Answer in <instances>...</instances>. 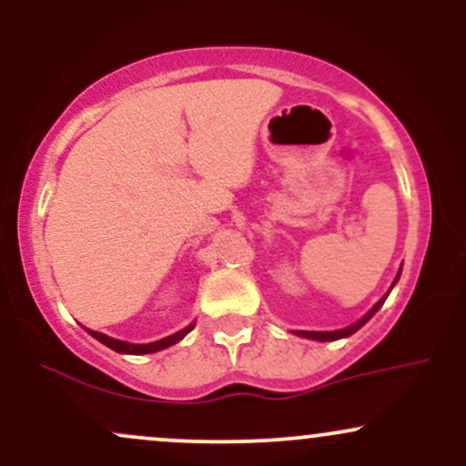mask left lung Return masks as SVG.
Returning <instances> with one entry per match:
<instances>
[{
    "label": "left lung",
    "instance_id": "1",
    "mask_svg": "<svg viewBox=\"0 0 466 466\" xmlns=\"http://www.w3.org/2000/svg\"><path fill=\"white\" fill-rule=\"evenodd\" d=\"M399 276H400V271L397 274V278H394V282L399 280ZM394 282H392V287H394ZM388 293H390V291H388ZM388 293H386V296L381 298V300H379L377 304H374V307L370 309V311H368L366 315H363V318L360 319V322H355L352 326H349V329H341V330H329V333H315V330H298V335H300V337H309V339H318V341H333V339H341V337H349V335L355 333V330H360L361 326L366 324L368 319H370L372 315L377 313L379 309L383 307V302H386Z\"/></svg>",
    "mask_w": 466,
    "mask_h": 466
}]
</instances>
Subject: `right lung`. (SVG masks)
<instances>
[{
    "mask_svg": "<svg viewBox=\"0 0 466 466\" xmlns=\"http://www.w3.org/2000/svg\"><path fill=\"white\" fill-rule=\"evenodd\" d=\"M188 330H192V326H188V329H184V330H179V333H175V335L164 337V339H159V341H151V344H129V341H120V339H114V337H106L103 333H98V330H87V333L92 335L94 339L103 341L105 346H109V349L116 350V352H125V355H148V352H157V350L168 349V346L177 344V341L186 333H188Z\"/></svg>",
    "mask_w": 466,
    "mask_h": 466,
    "instance_id": "obj_1",
    "label": "right lung"
}]
</instances>
